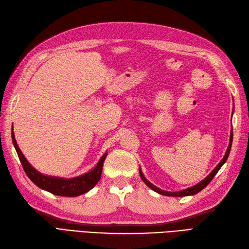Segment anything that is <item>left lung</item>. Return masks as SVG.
<instances>
[{"label":"left lung","mask_w":249,"mask_h":249,"mask_svg":"<svg viewBox=\"0 0 249 249\" xmlns=\"http://www.w3.org/2000/svg\"><path fill=\"white\" fill-rule=\"evenodd\" d=\"M231 144H232V129H231V139H229V145H228V148L226 150V154L224 156V158L222 159L221 162L216 165V167L210 173L205 179L202 180L200 183H197L196 185L193 186V187H189V188H186L184 190H181V191H174V193H171V191H166V190H162L161 188H158L157 186H155L154 184H151L146 178L144 177V175L142 174V170L141 168H140V176H141V179L144 181V183L147 185L149 188H151L152 190H155L156 193L160 194V195H163V196H193V195H196L197 193H200V191L205 188L208 184L210 183V181H212L213 179V177L216 175V173L220 170V168L223 166V164H224L227 160V158L229 156V152H231Z\"/></svg>","instance_id":"obj_1"}]
</instances>
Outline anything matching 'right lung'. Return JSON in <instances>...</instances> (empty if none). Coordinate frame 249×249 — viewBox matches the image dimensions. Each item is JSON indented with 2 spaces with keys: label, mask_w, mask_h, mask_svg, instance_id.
I'll use <instances>...</instances> for the list:
<instances>
[{
  "label": "right lung",
  "mask_w": 249,
  "mask_h": 249,
  "mask_svg": "<svg viewBox=\"0 0 249 249\" xmlns=\"http://www.w3.org/2000/svg\"><path fill=\"white\" fill-rule=\"evenodd\" d=\"M11 138L18 159H20V161L22 163L24 171L37 187L49 191V193L56 196H76L83 194H86L87 191L93 188L95 186V184H97L101 179L102 168H103V163L106 159L107 152H105V154L102 156L100 161L97 164V166L92 170L89 171V173H86L80 177L71 178V179H63V178L58 177L45 176L36 170L26 160V158L24 157L21 149L18 148V143L15 139L14 129L11 130Z\"/></svg>",
  "instance_id": "obj_1"
}]
</instances>
